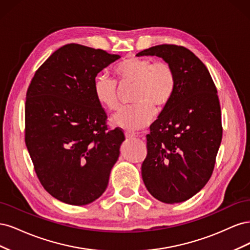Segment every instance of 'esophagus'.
I'll return each mask as SVG.
<instances>
[{
  "label": "esophagus",
  "mask_w": 250,
  "mask_h": 250,
  "mask_svg": "<svg viewBox=\"0 0 250 250\" xmlns=\"http://www.w3.org/2000/svg\"><path fill=\"white\" fill-rule=\"evenodd\" d=\"M125 137L126 139H133L135 137V133L131 131H125Z\"/></svg>",
  "instance_id": "1"
}]
</instances>
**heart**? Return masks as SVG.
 <instances>
[{
    "label": "heart",
    "instance_id": "heart-1",
    "mask_svg": "<svg viewBox=\"0 0 250 250\" xmlns=\"http://www.w3.org/2000/svg\"><path fill=\"white\" fill-rule=\"evenodd\" d=\"M116 72L122 81L137 84L133 96V102L137 104L119 110L111 117V123L127 130L143 129L153 120L154 107L162 109L170 102L176 86L175 73L168 63L141 57L124 60ZM94 92L103 106L109 110L119 108L118 84L109 75H98Z\"/></svg>",
    "mask_w": 250,
    "mask_h": 250
}]
</instances>
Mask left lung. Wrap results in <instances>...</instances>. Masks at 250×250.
I'll return each mask as SVG.
<instances>
[{"instance_id": "8db88e82", "label": "left lung", "mask_w": 250, "mask_h": 250, "mask_svg": "<svg viewBox=\"0 0 250 250\" xmlns=\"http://www.w3.org/2000/svg\"><path fill=\"white\" fill-rule=\"evenodd\" d=\"M137 56L163 58L176 78L170 102L150 126L143 181L157 200L183 202L207 185L214 170L222 140L217 89L207 66L187 48L160 44Z\"/></svg>"}]
</instances>
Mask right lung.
<instances>
[{
    "mask_svg": "<svg viewBox=\"0 0 250 250\" xmlns=\"http://www.w3.org/2000/svg\"><path fill=\"white\" fill-rule=\"evenodd\" d=\"M121 56L77 43L36 71L25 106V142L41 184L57 200L85 206L106 190L123 131L107 130L94 82Z\"/></svg>",
    "mask_w": 250,
    "mask_h": 250,
    "instance_id": "add662e5",
    "label": "right lung"
}]
</instances>
